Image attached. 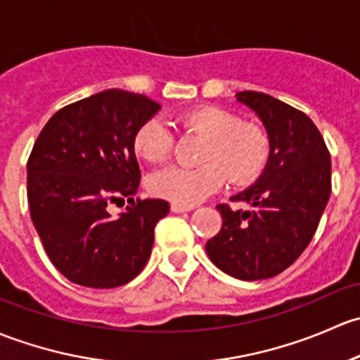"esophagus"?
Returning a JSON list of instances; mask_svg holds the SVG:
<instances>
[{"label": "esophagus", "instance_id": "obj_1", "mask_svg": "<svg viewBox=\"0 0 360 360\" xmlns=\"http://www.w3.org/2000/svg\"><path fill=\"white\" fill-rule=\"evenodd\" d=\"M192 210H194L192 206H181V205H175V202L172 205L173 213H187V211H192Z\"/></svg>", "mask_w": 360, "mask_h": 360}]
</instances>
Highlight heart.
I'll list each match as a JSON object with an SVG mask.
<instances>
[{"label": "heart", "instance_id": "1", "mask_svg": "<svg viewBox=\"0 0 360 360\" xmlns=\"http://www.w3.org/2000/svg\"><path fill=\"white\" fill-rule=\"evenodd\" d=\"M185 131L205 140L201 168L168 166L149 179L154 195L181 206H194L221 188L225 180L248 185L260 176L270 153L265 129L253 123H240L239 116L221 107H198L180 117ZM175 139L168 126L158 117L146 121L133 136V149L147 162L168 159Z\"/></svg>", "mask_w": 360, "mask_h": 360}]
</instances>
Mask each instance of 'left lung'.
Instances as JSON below:
<instances>
[{"label":"left lung","instance_id":"1","mask_svg":"<svg viewBox=\"0 0 360 360\" xmlns=\"http://www.w3.org/2000/svg\"><path fill=\"white\" fill-rule=\"evenodd\" d=\"M236 100L265 126L270 153L257 181L231 198L250 207L217 206L224 224L206 253L221 272L260 281L286 270L312 240L331 194V161L302 110L258 91H239Z\"/></svg>","mask_w":360,"mask_h":360}]
</instances>
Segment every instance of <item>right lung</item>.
I'll list each match as a JSON object with an SVG mask.
<instances>
[{"mask_svg":"<svg viewBox=\"0 0 360 360\" xmlns=\"http://www.w3.org/2000/svg\"><path fill=\"white\" fill-rule=\"evenodd\" d=\"M159 109L146 95L114 88L60 109L39 133L27 161L29 210L48 258L70 283L123 286L149 260L169 205L133 199V136ZM124 198L132 206L112 217L106 205Z\"/></svg>","mask_w":360,"mask_h":360,"instance_id":"right-lung-1","label":"right lung"}]
</instances>
